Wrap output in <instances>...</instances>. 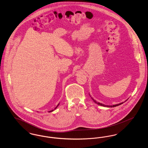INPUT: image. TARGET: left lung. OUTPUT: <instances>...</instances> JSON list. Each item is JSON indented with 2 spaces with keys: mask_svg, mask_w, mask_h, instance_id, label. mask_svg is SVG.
Here are the masks:
<instances>
[{
  "mask_svg": "<svg viewBox=\"0 0 148 148\" xmlns=\"http://www.w3.org/2000/svg\"><path fill=\"white\" fill-rule=\"evenodd\" d=\"M92 100L94 101V102H95V103H97V104H98V105H100V106H106V107H115V106H120V105H121V104H123V103H120V104H116V105H113V106H106V105H104V104H101V103H98V102H97V101H95L94 99L93 98H92Z\"/></svg>",
  "mask_w": 148,
  "mask_h": 148,
  "instance_id": "1",
  "label": "left lung"
}]
</instances>
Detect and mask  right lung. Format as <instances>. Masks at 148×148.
Masks as SVG:
<instances>
[{
    "mask_svg": "<svg viewBox=\"0 0 148 148\" xmlns=\"http://www.w3.org/2000/svg\"><path fill=\"white\" fill-rule=\"evenodd\" d=\"M59 104H58V106H56V108H55V109H54V110H55V109H56V108H57V107H58V106H59ZM53 110H50V111H49V112H53Z\"/></svg>",
    "mask_w": 148,
    "mask_h": 148,
    "instance_id": "add662e5",
    "label": "right lung"
}]
</instances>
